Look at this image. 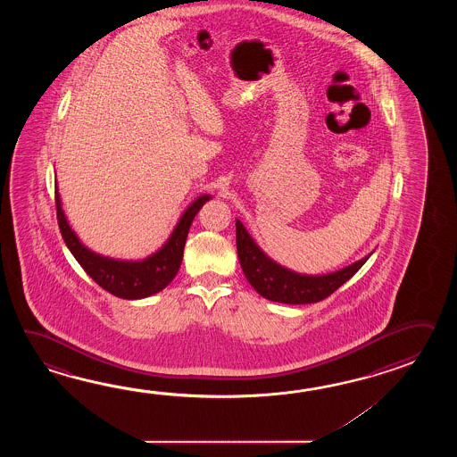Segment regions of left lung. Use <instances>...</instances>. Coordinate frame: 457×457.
<instances>
[{"label": "left lung", "instance_id": "obj_1", "mask_svg": "<svg viewBox=\"0 0 457 457\" xmlns=\"http://www.w3.org/2000/svg\"><path fill=\"white\" fill-rule=\"evenodd\" d=\"M237 252L243 272L254 291L264 299L281 303H313L327 299L340 286L351 279L361 266L368 262L364 256L360 262H353L340 271L323 276H305L289 271L270 260L253 242L252 237L245 230L242 222L237 220Z\"/></svg>", "mask_w": 457, "mask_h": 457}]
</instances>
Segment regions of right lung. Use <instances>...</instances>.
<instances>
[{"label":"right lung","mask_w":457,"mask_h":457,"mask_svg":"<svg viewBox=\"0 0 457 457\" xmlns=\"http://www.w3.org/2000/svg\"><path fill=\"white\" fill-rule=\"evenodd\" d=\"M209 199L211 195H201L186 209L171 237L155 254L142 262H119L87 250V246L78 240L75 232L70 228L67 217L62 211L59 193L55 191L60 233L70 252L97 286L120 299H144L165 289L166 286L173 281L183 262L189 227L193 224V219L199 212V209Z\"/></svg>","instance_id":"1"}]
</instances>
